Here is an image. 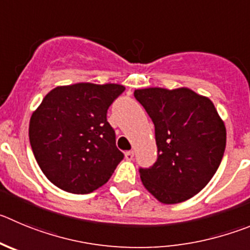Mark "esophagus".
Returning <instances> with one entry per match:
<instances>
[{"label":"esophagus","mask_w":250,"mask_h":250,"mask_svg":"<svg viewBox=\"0 0 250 250\" xmlns=\"http://www.w3.org/2000/svg\"><path fill=\"white\" fill-rule=\"evenodd\" d=\"M125 159H127V160H133V158H134V151H133V150L127 151V153L125 154Z\"/></svg>","instance_id":"obj_1"}]
</instances>
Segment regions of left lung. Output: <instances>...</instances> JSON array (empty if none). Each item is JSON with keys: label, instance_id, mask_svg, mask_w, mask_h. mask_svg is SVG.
<instances>
[{"label": "left lung", "instance_id": "8db88e82", "mask_svg": "<svg viewBox=\"0 0 250 250\" xmlns=\"http://www.w3.org/2000/svg\"><path fill=\"white\" fill-rule=\"evenodd\" d=\"M134 97L155 127L158 159L139 169L142 183L163 204L186 201L217 171L226 148V127L208 97L188 87L141 88Z\"/></svg>", "mask_w": 250, "mask_h": 250}]
</instances>
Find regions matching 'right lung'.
<instances>
[{
    "label": "right lung",
    "mask_w": 250,
    "mask_h": 250,
    "mask_svg": "<svg viewBox=\"0 0 250 250\" xmlns=\"http://www.w3.org/2000/svg\"><path fill=\"white\" fill-rule=\"evenodd\" d=\"M118 83L58 86L29 122V142L50 183L71 193H90L108 181L123 159L107 109L125 91Z\"/></svg>",
    "instance_id": "right-lung-1"
}]
</instances>
